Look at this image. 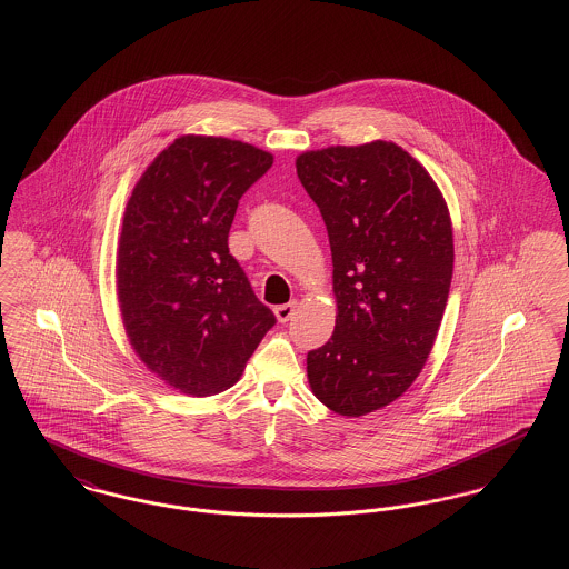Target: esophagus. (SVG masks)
<instances>
[{
    "mask_svg": "<svg viewBox=\"0 0 569 569\" xmlns=\"http://www.w3.org/2000/svg\"><path fill=\"white\" fill-rule=\"evenodd\" d=\"M296 310H298V301L293 299V301H289V303L276 306V308H273V315H276V319H278L280 323H287V321L296 315Z\"/></svg>",
    "mask_w": 569,
    "mask_h": 569,
    "instance_id": "1",
    "label": "esophagus"
}]
</instances>
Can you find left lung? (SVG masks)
I'll return each mask as SVG.
<instances>
[{"label": "left lung", "mask_w": 569, "mask_h": 569, "mask_svg": "<svg viewBox=\"0 0 569 569\" xmlns=\"http://www.w3.org/2000/svg\"><path fill=\"white\" fill-rule=\"evenodd\" d=\"M296 169L328 229L338 308L308 383L329 411L361 418L411 388L432 351L453 271L448 203L391 141L303 151Z\"/></svg>", "instance_id": "8db88e82"}]
</instances>
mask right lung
<instances>
[{"instance_id":"add662e5","label":"right lung","mask_w":569,"mask_h":569,"mask_svg":"<svg viewBox=\"0 0 569 569\" xmlns=\"http://www.w3.org/2000/svg\"><path fill=\"white\" fill-rule=\"evenodd\" d=\"M270 151L183 134L134 183L118 243V299L130 347L167 386L211 396L240 381L276 317L229 254L241 194Z\"/></svg>"}]
</instances>
